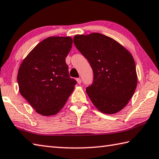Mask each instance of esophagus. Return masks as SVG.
<instances>
[{
    "label": "esophagus",
    "instance_id": "34e87169",
    "mask_svg": "<svg viewBox=\"0 0 159 159\" xmlns=\"http://www.w3.org/2000/svg\"><path fill=\"white\" fill-rule=\"evenodd\" d=\"M76 81L79 84H80V83H81V79H79H79H76Z\"/></svg>",
    "mask_w": 159,
    "mask_h": 159
}]
</instances>
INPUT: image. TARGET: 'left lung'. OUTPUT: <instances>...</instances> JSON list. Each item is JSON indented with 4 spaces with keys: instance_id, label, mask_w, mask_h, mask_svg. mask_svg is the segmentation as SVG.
Segmentation results:
<instances>
[{
    "instance_id": "8db88e82",
    "label": "left lung",
    "mask_w": 159,
    "mask_h": 159,
    "mask_svg": "<svg viewBox=\"0 0 159 159\" xmlns=\"http://www.w3.org/2000/svg\"><path fill=\"white\" fill-rule=\"evenodd\" d=\"M74 43L88 59L94 80L86 92L102 113L114 114L132 98L138 82L132 55L116 40L100 33L78 34Z\"/></svg>"
}]
</instances>
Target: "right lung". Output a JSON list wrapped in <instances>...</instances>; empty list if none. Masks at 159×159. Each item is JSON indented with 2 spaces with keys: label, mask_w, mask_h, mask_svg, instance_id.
<instances>
[{
  "label": "right lung",
  "mask_w": 159,
  "mask_h": 159,
  "mask_svg": "<svg viewBox=\"0 0 159 159\" xmlns=\"http://www.w3.org/2000/svg\"><path fill=\"white\" fill-rule=\"evenodd\" d=\"M72 43L70 36L48 37L28 54L18 69L20 94L43 116L57 114L74 91L76 81L70 77L65 63Z\"/></svg>",
  "instance_id": "right-lung-1"
}]
</instances>
